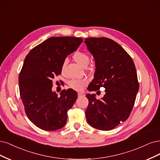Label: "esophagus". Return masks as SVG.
Wrapping results in <instances>:
<instances>
[{
    "label": "esophagus",
    "instance_id": "obj_1",
    "mask_svg": "<svg viewBox=\"0 0 160 160\" xmlns=\"http://www.w3.org/2000/svg\"><path fill=\"white\" fill-rule=\"evenodd\" d=\"M85 95L83 93H81V92H78V97H82V96H84Z\"/></svg>",
    "mask_w": 160,
    "mask_h": 160
}]
</instances>
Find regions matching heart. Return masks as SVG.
<instances>
[{
	"label": "heart",
	"instance_id": "1",
	"mask_svg": "<svg viewBox=\"0 0 160 160\" xmlns=\"http://www.w3.org/2000/svg\"><path fill=\"white\" fill-rule=\"evenodd\" d=\"M74 60L78 63L80 66L83 68H86L89 64L90 56L89 55L84 52L78 51L74 53L73 55ZM66 62L64 61L62 66V70H64ZM88 80L86 78H78V79H72L68 82L69 86L74 90H81L87 84Z\"/></svg>",
	"mask_w": 160,
	"mask_h": 160
}]
</instances>
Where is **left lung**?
Masks as SVG:
<instances>
[{
	"label": "left lung",
	"instance_id": "left-lung-1",
	"mask_svg": "<svg viewBox=\"0 0 160 160\" xmlns=\"http://www.w3.org/2000/svg\"><path fill=\"white\" fill-rule=\"evenodd\" d=\"M84 42L96 63L94 78L87 90L106 89L101 100L86 94V120L98 130H110L128 119L134 105L139 90L136 67L131 56L112 39L88 38Z\"/></svg>",
	"mask_w": 160,
	"mask_h": 160
}]
</instances>
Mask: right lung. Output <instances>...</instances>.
<instances>
[{
	"label": "right lung",
	"mask_w": 160,
	"mask_h": 160,
	"mask_svg": "<svg viewBox=\"0 0 160 160\" xmlns=\"http://www.w3.org/2000/svg\"><path fill=\"white\" fill-rule=\"evenodd\" d=\"M82 42V38L50 37L26 56L18 78L20 98L28 119L42 130L54 131L66 124L67 112L78 94L68 89L58 96L52 91V80L61 74L66 56L78 49Z\"/></svg>",
	"instance_id": "1"
}]
</instances>
